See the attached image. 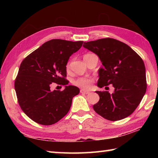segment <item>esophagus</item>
<instances>
[{"mask_svg": "<svg viewBox=\"0 0 158 158\" xmlns=\"http://www.w3.org/2000/svg\"><path fill=\"white\" fill-rule=\"evenodd\" d=\"M80 92L81 94H88L89 93V91H86V90H84V89H81L80 90Z\"/></svg>", "mask_w": 158, "mask_h": 158, "instance_id": "1", "label": "esophagus"}]
</instances>
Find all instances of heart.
Listing matches in <instances>:
<instances>
[{"label":"heart","instance_id":"b5f03b06","mask_svg":"<svg viewBox=\"0 0 158 158\" xmlns=\"http://www.w3.org/2000/svg\"><path fill=\"white\" fill-rule=\"evenodd\" d=\"M69 66V64L67 65V67ZM92 83H93V79L89 78V77H79V78L77 79L73 82L74 85H75L85 89H88L91 88Z\"/></svg>","mask_w":158,"mask_h":158}]
</instances>
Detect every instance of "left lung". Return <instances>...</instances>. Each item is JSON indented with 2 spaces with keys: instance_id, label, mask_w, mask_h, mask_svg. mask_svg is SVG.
<instances>
[{
  "instance_id": "1",
  "label": "left lung",
  "mask_w": 158,
  "mask_h": 158,
  "mask_svg": "<svg viewBox=\"0 0 158 158\" xmlns=\"http://www.w3.org/2000/svg\"><path fill=\"white\" fill-rule=\"evenodd\" d=\"M85 48L98 56L103 67L98 70L97 86L112 84L115 89L96 91L99 101L93 109L105 119L117 121L130 115L146 92L145 66L142 58L126 43L106 38L84 43Z\"/></svg>"
}]
</instances>
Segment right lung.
Instances as JSON below:
<instances>
[{"mask_svg":"<svg viewBox=\"0 0 158 158\" xmlns=\"http://www.w3.org/2000/svg\"><path fill=\"white\" fill-rule=\"evenodd\" d=\"M83 41L52 39L45 42L22 62L15 81L19 105L28 117L41 125H52L64 117L79 89L68 85L66 64ZM53 82L64 85L63 91H52Z\"/></svg>","mask_w":158,"mask_h":158,"instance_id":"1","label":"right lung"}]
</instances>
